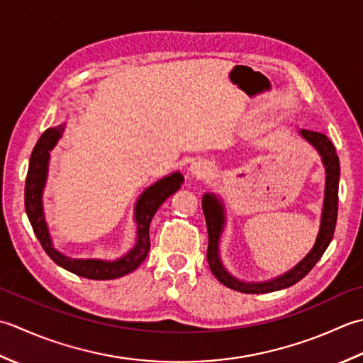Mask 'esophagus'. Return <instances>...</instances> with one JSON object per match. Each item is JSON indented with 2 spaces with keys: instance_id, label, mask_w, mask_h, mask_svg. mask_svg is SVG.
Instances as JSON below:
<instances>
[{
  "instance_id": "34e87169",
  "label": "esophagus",
  "mask_w": 363,
  "mask_h": 363,
  "mask_svg": "<svg viewBox=\"0 0 363 363\" xmlns=\"http://www.w3.org/2000/svg\"><path fill=\"white\" fill-rule=\"evenodd\" d=\"M189 171L192 175L197 177V179H202V177L208 174V167H206L203 162H192Z\"/></svg>"
}]
</instances>
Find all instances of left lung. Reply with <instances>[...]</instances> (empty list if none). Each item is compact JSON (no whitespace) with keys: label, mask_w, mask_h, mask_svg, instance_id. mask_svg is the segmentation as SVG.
<instances>
[{"label":"left lung","mask_w":363,"mask_h":363,"mask_svg":"<svg viewBox=\"0 0 363 363\" xmlns=\"http://www.w3.org/2000/svg\"><path fill=\"white\" fill-rule=\"evenodd\" d=\"M299 135L304 138L307 143L312 144L316 152L320 153L321 161L326 169V186H324V203H323V214H321V225L320 233L316 236L315 246L312 250L302 258V260L285 274L276 279H271L268 282H244L233 277L228 272L219 257V240L223 235L225 225V211L224 205L220 203L219 199L205 192L202 199V210L206 220V230H208V250H206V260H208L210 269L220 284L232 288V290L247 293V294H258V293H271L279 291L284 288L298 284L301 279H304L318 260L326 252L328 246L334 238L335 224H337V213H338V182H340V161L335 152L334 144L330 143L329 138L323 133L301 130Z\"/></svg>","instance_id":"1"}]
</instances>
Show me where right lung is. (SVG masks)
Masks as SVG:
<instances>
[{
  "mask_svg": "<svg viewBox=\"0 0 363 363\" xmlns=\"http://www.w3.org/2000/svg\"><path fill=\"white\" fill-rule=\"evenodd\" d=\"M65 128V123L57 127L48 128L37 140L34 150L29 158V167L25 183V208L29 223L37 240L48 257L61 268L67 269L73 274L92 279V280H109L117 279L125 274H130L138 266L145 260L150 250V235L149 228L155 216V213L161 206V203L171 197L174 192L180 189L183 183V175L180 172H174L164 179L153 183L139 196L135 206V220H136V244L130 249L123 257L117 258L114 262L100 260V258H70L59 252L53 246L51 236L48 232V225L43 216L42 194L45 188L47 174H48V161L50 152L55 149L57 140L61 139Z\"/></svg>",
  "mask_w": 363,
  "mask_h": 363,
  "instance_id": "1",
  "label": "right lung"
}]
</instances>
